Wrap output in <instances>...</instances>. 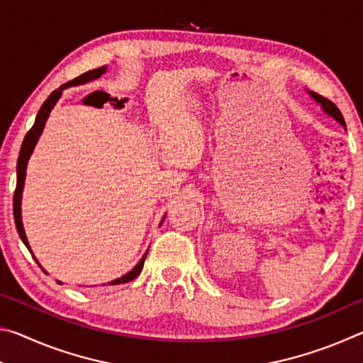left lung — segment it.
Segmentation results:
<instances>
[{
  "mask_svg": "<svg viewBox=\"0 0 363 363\" xmlns=\"http://www.w3.org/2000/svg\"><path fill=\"white\" fill-rule=\"evenodd\" d=\"M307 94L311 96V99H314V102H317L318 106H320V108L330 116V118H333L335 121L340 123L344 130H346V121H344V118H342V113L340 112V108H337L333 102L325 99V97L314 93V91H307Z\"/></svg>",
  "mask_w": 363,
  "mask_h": 363,
  "instance_id": "left-lung-1",
  "label": "left lung"
}]
</instances>
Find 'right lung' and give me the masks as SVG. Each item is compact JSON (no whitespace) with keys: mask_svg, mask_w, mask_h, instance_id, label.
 Instances as JSON below:
<instances>
[{"mask_svg":"<svg viewBox=\"0 0 363 363\" xmlns=\"http://www.w3.org/2000/svg\"><path fill=\"white\" fill-rule=\"evenodd\" d=\"M107 72V65L104 67H99V69L96 70H89L83 73V75H79L78 78L72 79V82L65 83L60 86V88H57L56 91H52L51 96L48 97V99L45 101V104H43L38 115H36L35 118V123L32 126V130H30L27 133L26 139H23L22 143V147H21V153H19V160H17V186H16V192H14V220H16V227H17V232H19V237L21 240L23 242V245L28 248L30 253H32V256L35 257L32 248H30L28 245V240H27V235H26V230H23V223H22V194H23V186H26V176H27V164H28V160L30 157H32V153L35 150V145L36 143H38V139L41 136L43 130H45V125L46 121L49 118V115H51V110L54 108V106H56L57 101L60 99V96H62L64 89L67 88H72V86H78V84H86L89 82H94V79L101 78L104 73ZM164 219V218H163ZM162 219V223H163ZM149 251V250H147ZM147 251L144 253V256L140 257V261L134 266L130 272H126L125 275H121L120 279H115L112 281H108L107 285H121V284H128V281H131L138 277V275L143 272V267H144V261L147 257ZM35 261L38 262V259L35 257ZM40 264V262H38ZM41 267V266H40ZM59 284H62V281H59ZM106 285V284H102Z\"/></svg>","mask_w":363,"mask_h":363,"instance_id":"right-lung-1","label":"right lung"}]
</instances>
